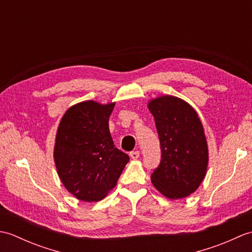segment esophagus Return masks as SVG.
Masks as SVG:
<instances>
[{
	"label": "esophagus",
	"mask_w": 252,
	"mask_h": 252,
	"mask_svg": "<svg viewBox=\"0 0 252 252\" xmlns=\"http://www.w3.org/2000/svg\"><path fill=\"white\" fill-rule=\"evenodd\" d=\"M130 157L132 158V159H137L138 157H140V152H131L130 153Z\"/></svg>",
	"instance_id": "34e87169"
}]
</instances>
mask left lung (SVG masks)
I'll return each instance as SVG.
<instances>
[{
	"label": "left lung",
	"mask_w": 252,
	"mask_h": 252,
	"mask_svg": "<svg viewBox=\"0 0 252 252\" xmlns=\"http://www.w3.org/2000/svg\"><path fill=\"white\" fill-rule=\"evenodd\" d=\"M148 109L161 147V161L154 170L152 183L170 199L189 196L205 179L209 160L199 117L189 103L171 95L152 99Z\"/></svg>",
	"instance_id": "left-lung-1"
}]
</instances>
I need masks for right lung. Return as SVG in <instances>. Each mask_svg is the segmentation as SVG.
I'll return each mask as SVG.
<instances>
[{"label": "right lung", "mask_w": 252, "mask_h": 252, "mask_svg": "<svg viewBox=\"0 0 252 252\" xmlns=\"http://www.w3.org/2000/svg\"><path fill=\"white\" fill-rule=\"evenodd\" d=\"M115 103L85 100L71 106L57 129L54 160L66 189L83 201L103 199L117 184L129 156L116 148L109 132Z\"/></svg>", "instance_id": "right-lung-1"}]
</instances>
